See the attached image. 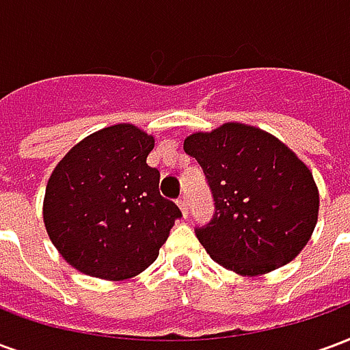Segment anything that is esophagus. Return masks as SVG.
I'll return each instance as SVG.
<instances>
[{"instance_id": "esophagus-1", "label": "esophagus", "mask_w": 350, "mask_h": 350, "mask_svg": "<svg viewBox=\"0 0 350 350\" xmlns=\"http://www.w3.org/2000/svg\"><path fill=\"white\" fill-rule=\"evenodd\" d=\"M178 206H180V210H182L183 217H187V212H189V210H187V200H185V197L178 198Z\"/></svg>"}]
</instances>
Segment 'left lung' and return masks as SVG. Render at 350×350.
I'll list each match as a JSON object with an SVG mask.
<instances>
[{
    "instance_id": "left-lung-1",
    "label": "left lung",
    "mask_w": 350,
    "mask_h": 350,
    "mask_svg": "<svg viewBox=\"0 0 350 350\" xmlns=\"http://www.w3.org/2000/svg\"><path fill=\"white\" fill-rule=\"evenodd\" d=\"M183 150L198 161L213 193V219L197 228V238L215 262L260 275L298 257L319 219V189L288 146L228 122L189 135Z\"/></svg>"
}]
</instances>
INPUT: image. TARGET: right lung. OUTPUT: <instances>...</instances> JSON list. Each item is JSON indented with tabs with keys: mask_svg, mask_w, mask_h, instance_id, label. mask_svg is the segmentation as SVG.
Returning a JSON list of instances; mask_svg holds the SVG:
<instances>
[{
	"mask_svg": "<svg viewBox=\"0 0 350 350\" xmlns=\"http://www.w3.org/2000/svg\"><path fill=\"white\" fill-rule=\"evenodd\" d=\"M155 138L133 123L72 146L46 183L42 219L59 255L86 275L123 281L159 257L180 208L159 195L146 157Z\"/></svg>",
	"mask_w": 350,
	"mask_h": 350,
	"instance_id": "add662e5",
	"label": "right lung"
}]
</instances>
